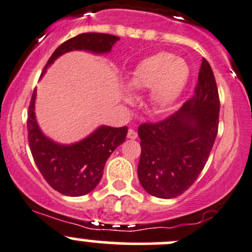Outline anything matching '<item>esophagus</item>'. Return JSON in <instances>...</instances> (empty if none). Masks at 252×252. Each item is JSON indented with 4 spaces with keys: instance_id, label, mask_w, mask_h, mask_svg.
I'll return each instance as SVG.
<instances>
[{
    "instance_id": "esophagus-1",
    "label": "esophagus",
    "mask_w": 252,
    "mask_h": 252,
    "mask_svg": "<svg viewBox=\"0 0 252 252\" xmlns=\"http://www.w3.org/2000/svg\"><path fill=\"white\" fill-rule=\"evenodd\" d=\"M128 137L130 140H135L137 137V132L134 130V129H129L128 130Z\"/></svg>"
}]
</instances>
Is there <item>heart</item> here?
<instances>
[{
  "mask_svg": "<svg viewBox=\"0 0 252 252\" xmlns=\"http://www.w3.org/2000/svg\"><path fill=\"white\" fill-rule=\"evenodd\" d=\"M189 73V65L183 60L161 52L137 64L131 73L129 86L132 90L151 88L153 104L160 109H166L183 93ZM128 98L131 99L130 93Z\"/></svg>",
  "mask_w": 252,
  "mask_h": 252,
  "instance_id": "b5f03b06",
  "label": "heart"
}]
</instances>
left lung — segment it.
I'll use <instances>...</instances> for the list:
<instances>
[{
    "label": "left lung",
    "mask_w": 252,
    "mask_h": 252,
    "mask_svg": "<svg viewBox=\"0 0 252 252\" xmlns=\"http://www.w3.org/2000/svg\"><path fill=\"white\" fill-rule=\"evenodd\" d=\"M219 111L214 74L203 59L191 98L164 121L139 126L137 176L149 195L173 198L191 187L214 145Z\"/></svg>",
    "instance_id": "left-lung-1"
}]
</instances>
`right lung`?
<instances>
[{
	"instance_id": "add662e5",
	"label": "right lung",
	"mask_w": 252,
	"mask_h": 252,
	"mask_svg": "<svg viewBox=\"0 0 252 252\" xmlns=\"http://www.w3.org/2000/svg\"><path fill=\"white\" fill-rule=\"evenodd\" d=\"M120 38L106 33H81L55 50L46 63L48 67L60 56L74 50L92 54H109ZM40 76V77H41ZM37 91H33L29 106L27 131L29 145L38 170L50 187L65 196H82L91 192L103 177L105 162L118 146L126 141L128 128L101 126L84 140L71 145H61L43 134L35 120L34 104Z\"/></svg>"
}]
</instances>
